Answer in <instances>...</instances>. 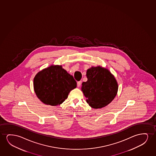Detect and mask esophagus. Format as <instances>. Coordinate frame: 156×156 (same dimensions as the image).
<instances>
[{"instance_id":"1","label":"esophagus","mask_w":156,"mask_h":156,"mask_svg":"<svg viewBox=\"0 0 156 156\" xmlns=\"http://www.w3.org/2000/svg\"><path fill=\"white\" fill-rule=\"evenodd\" d=\"M81 81H78V82H77V86H78V87H80V85H81Z\"/></svg>"}]
</instances>
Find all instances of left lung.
<instances>
[{
  "label": "left lung",
  "mask_w": 156,
  "mask_h": 156,
  "mask_svg": "<svg viewBox=\"0 0 156 156\" xmlns=\"http://www.w3.org/2000/svg\"><path fill=\"white\" fill-rule=\"evenodd\" d=\"M87 81L82 83L81 90L90 107L100 109L112 101L117 93V81L108 69L100 66L88 69Z\"/></svg>",
  "instance_id": "left-lung-1"
}]
</instances>
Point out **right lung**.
Masks as SVG:
<instances>
[{"label": "right lung", "mask_w": 156, "mask_h": 156, "mask_svg": "<svg viewBox=\"0 0 156 156\" xmlns=\"http://www.w3.org/2000/svg\"><path fill=\"white\" fill-rule=\"evenodd\" d=\"M76 87L77 82L73 76L61 66L51 65L37 73L34 79V92L38 98L51 106L62 104Z\"/></svg>", "instance_id": "1"}]
</instances>
